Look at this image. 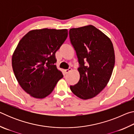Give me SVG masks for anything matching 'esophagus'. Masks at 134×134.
Here are the masks:
<instances>
[{"label":"esophagus","mask_w":134,"mask_h":134,"mask_svg":"<svg viewBox=\"0 0 134 134\" xmlns=\"http://www.w3.org/2000/svg\"><path fill=\"white\" fill-rule=\"evenodd\" d=\"M71 70V68H69V69H65V70H64V73L65 74H67L68 72H69V71H70Z\"/></svg>","instance_id":"obj_1"}]
</instances>
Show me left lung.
Masks as SVG:
<instances>
[{"label":"left lung","instance_id":"1","mask_svg":"<svg viewBox=\"0 0 134 134\" xmlns=\"http://www.w3.org/2000/svg\"><path fill=\"white\" fill-rule=\"evenodd\" d=\"M69 37L77 57L80 73L78 83L70 86V89L79 98L91 99L110 80L115 62L113 44L93 25L70 29Z\"/></svg>","mask_w":134,"mask_h":134}]
</instances>
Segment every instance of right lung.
<instances>
[{
	"label": "right lung",
	"mask_w": 134,
	"mask_h": 134,
	"mask_svg": "<svg viewBox=\"0 0 134 134\" xmlns=\"http://www.w3.org/2000/svg\"><path fill=\"white\" fill-rule=\"evenodd\" d=\"M67 35V29H35L18 43L12 56L13 70L20 86L31 96L44 98L63 78L55 65V54Z\"/></svg>",
	"instance_id": "obj_1"
}]
</instances>
